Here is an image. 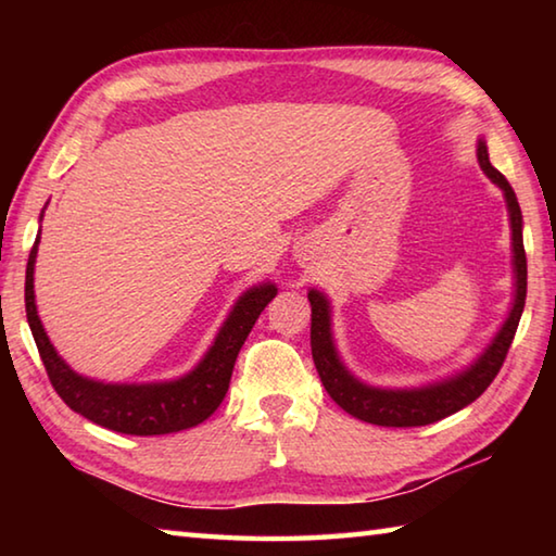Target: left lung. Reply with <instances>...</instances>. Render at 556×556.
Returning a JSON list of instances; mask_svg holds the SVG:
<instances>
[{
    "instance_id": "left-lung-1",
    "label": "left lung",
    "mask_w": 556,
    "mask_h": 556,
    "mask_svg": "<svg viewBox=\"0 0 556 556\" xmlns=\"http://www.w3.org/2000/svg\"><path fill=\"white\" fill-rule=\"evenodd\" d=\"M478 164L483 174L501 188L507 205V218H510L513 235V277L515 294L513 306L507 312L503 326L497 328L493 341L483 348V353L464 370L448 375L444 380L419 384V388H375L345 368L341 353L336 348L333 324H331V301L318 289H308L312 301V355L326 392L331 400L343 407L355 419L368 421L378 427H425L448 417L458 409L468 407L488 390L495 380L497 370L505 361L507 351L520 324L525 296H527V260L522 244V211L517 195L507 178L497 172L488 159L485 139H478Z\"/></svg>"
}]
</instances>
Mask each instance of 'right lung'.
I'll return each instance as SVG.
<instances>
[{
  "instance_id": "add662e5",
  "label": "right lung",
  "mask_w": 556,
  "mask_h": 556,
  "mask_svg": "<svg viewBox=\"0 0 556 556\" xmlns=\"http://www.w3.org/2000/svg\"><path fill=\"white\" fill-rule=\"evenodd\" d=\"M39 242L41 230L31 248L29 265H26V318H29L34 341L39 348L53 390L59 392V397L73 412L83 414V417L96 421L100 427L119 431V434L156 437L201 425L220 407L225 392L230 388V375L244 338L250 336L265 306L277 296L275 281H260V285L242 291V296L232 304L228 318L223 321L218 336L201 357V363L181 378L131 384L102 382L75 372L55 351L51 338L46 336L39 312H36L34 294V267Z\"/></svg>"
}]
</instances>
